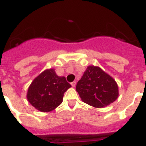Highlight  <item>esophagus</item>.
Returning <instances> with one entry per match:
<instances>
[{
  "mask_svg": "<svg viewBox=\"0 0 146 146\" xmlns=\"http://www.w3.org/2000/svg\"><path fill=\"white\" fill-rule=\"evenodd\" d=\"M70 84H71L72 87H74L75 86H76V82H71V83H70Z\"/></svg>",
  "mask_w": 146,
  "mask_h": 146,
  "instance_id": "esophagus-1",
  "label": "esophagus"
}]
</instances>
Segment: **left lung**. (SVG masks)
I'll use <instances>...</instances> for the list:
<instances>
[{"label": "left lung", "mask_w": 146, "mask_h": 146, "mask_svg": "<svg viewBox=\"0 0 146 146\" xmlns=\"http://www.w3.org/2000/svg\"><path fill=\"white\" fill-rule=\"evenodd\" d=\"M82 101L96 108L113 103L118 97V87L112 77L96 66H88L76 84Z\"/></svg>", "instance_id": "8db88e82"}]
</instances>
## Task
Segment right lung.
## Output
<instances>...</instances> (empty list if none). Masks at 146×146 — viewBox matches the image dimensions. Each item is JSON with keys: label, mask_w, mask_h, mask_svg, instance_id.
<instances>
[{"label": "right lung", "mask_w": 146, "mask_h": 146, "mask_svg": "<svg viewBox=\"0 0 146 146\" xmlns=\"http://www.w3.org/2000/svg\"><path fill=\"white\" fill-rule=\"evenodd\" d=\"M70 87L65 77L58 76L54 69H47L31 82L27 99L35 109L48 112L62 104L64 93Z\"/></svg>", "instance_id": "add662e5"}]
</instances>
